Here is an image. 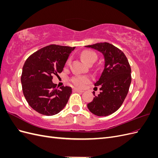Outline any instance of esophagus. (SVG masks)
I'll list each match as a JSON object with an SVG mask.
<instances>
[{"label":"esophagus","instance_id":"obj_1","mask_svg":"<svg viewBox=\"0 0 158 158\" xmlns=\"http://www.w3.org/2000/svg\"><path fill=\"white\" fill-rule=\"evenodd\" d=\"M73 92H77V93H82V92H84V91L80 90V89H76V88H74V89H73Z\"/></svg>","mask_w":158,"mask_h":158}]
</instances>
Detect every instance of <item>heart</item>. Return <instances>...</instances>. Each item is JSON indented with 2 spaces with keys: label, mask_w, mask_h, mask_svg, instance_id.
I'll return each instance as SVG.
<instances>
[{
  "label": "heart",
  "mask_w": 158,
  "mask_h": 158,
  "mask_svg": "<svg viewBox=\"0 0 158 158\" xmlns=\"http://www.w3.org/2000/svg\"><path fill=\"white\" fill-rule=\"evenodd\" d=\"M82 59L89 65L93 64L98 59V56L95 52L90 50H85L81 52L80 55ZM70 59L68 60L67 63H70ZM90 78L88 76H76L71 79V82L78 88H84L85 85L90 82Z\"/></svg>",
  "instance_id": "1"
}]
</instances>
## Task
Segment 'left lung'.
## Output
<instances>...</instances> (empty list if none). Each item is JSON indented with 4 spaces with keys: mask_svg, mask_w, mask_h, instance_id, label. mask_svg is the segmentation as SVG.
Here are the masks:
<instances>
[{
    "mask_svg": "<svg viewBox=\"0 0 158 158\" xmlns=\"http://www.w3.org/2000/svg\"><path fill=\"white\" fill-rule=\"evenodd\" d=\"M102 52L105 59L103 73L95 86L99 85L100 94L95 95L88 108L93 114L109 115L120 108L131 83V69L124 52L107 42L85 46Z\"/></svg>",
    "mask_w": 158,
    "mask_h": 158,
    "instance_id": "1",
    "label": "left lung"
}]
</instances>
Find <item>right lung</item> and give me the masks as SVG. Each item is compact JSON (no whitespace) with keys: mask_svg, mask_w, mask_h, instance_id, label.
Instances as JSON below:
<instances>
[{"mask_svg":"<svg viewBox=\"0 0 158 158\" xmlns=\"http://www.w3.org/2000/svg\"><path fill=\"white\" fill-rule=\"evenodd\" d=\"M75 47L50 45L31 55L23 64L21 82L23 95L30 106L40 114L59 113L72 94L69 86L56 88L52 76H58Z\"/></svg>","mask_w":158,"mask_h":158,"instance_id":"add662e5","label":"right lung"}]
</instances>
